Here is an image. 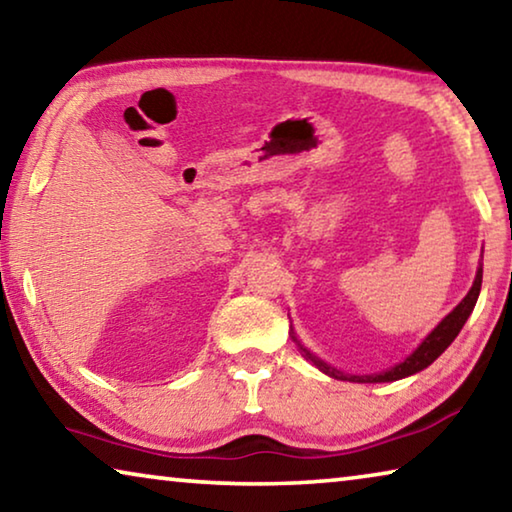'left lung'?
Returning a JSON list of instances; mask_svg holds the SVG:
<instances>
[{"label": "left lung", "instance_id": "8db88e82", "mask_svg": "<svg viewBox=\"0 0 512 512\" xmlns=\"http://www.w3.org/2000/svg\"><path fill=\"white\" fill-rule=\"evenodd\" d=\"M481 280H483V264H479V271H476L472 289L467 291V296L461 302H458L452 314H447L443 320H440L438 327L433 329V332L427 336V339H424L418 345V350H415L413 354H409V357H406L402 363H397V366H393L391 370L379 372V375H363V377H359V375H343L341 370L329 368L325 361H320L309 350L302 348L296 336H293V332H291V339L300 345V350L305 352V357L311 363H314L318 370H323L325 375L334 377V379H350V381H359V384H379V381L404 379V377L415 375V372H420V370H424L427 366H431V363L436 361L440 354H443L449 348V345H452V341L456 339L458 332H461V329H463L465 320L470 318V314H472V309L476 305V298H479V291H481Z\"/></svg>", "mask_w": 512, "mask_h": 512}]
</instances>
